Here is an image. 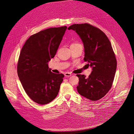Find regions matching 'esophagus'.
Instances as JSON below:
<instances>
[{"label":"esophagus","mask_w":134,"mask_h":134,"mask_svg":"<svg viewBox=\"0 0 134 134\" xmlns=\"http://www.w3.org/2000/svg\"><path fill=\"white\" fill-rule=\"evenodd\" d=\"M71 75H72V74L69 73V72H66V73H65V76H67V77H69V76H71Z\"/></svg>","instance_id":"1"}]
</instances>
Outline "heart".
I'll return each mask as SVG.
<instances>
[{
	"label": "heart",
	"mask_w": 134,
	"mask_h": 134,
	"mask_svg": "<svg viewBox=\"0 0 134 134\" xmlns=\"http://www.w3.org/2000/svg\"><path fill=\"white\" fill-rule=\"evenodd\" d=\"M79 45H81V44H79V43H72L71 44V46H70V47H74V46H79Z\"/></svg>",
	"instance_id": "obj_1"
}]
</instances>
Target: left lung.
Listing matches in <instances>:
<instances>
[{
  "label": "left lung",
  "mask_w": 134,
  "mask_h": 134,
  "mask_svg": "<svg viewBox=\"0 0 134 134\" xmlns=\"http://www.w3.org/2000/svg\"><path fill=\"white\" fill-rule=\"evenodd\" d=\"M68 30H73L82 40L84 49V61L92 67L87 78L77 74L79 93L87 99L97 101L104 97L111 89L117 68V60L110 41L99 28L88 23L74 24Z\"/></svg>",
  "instance_id": "left-lung-1"
}]
</instances>
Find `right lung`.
<instances>
[{
    "label": "right lung",
    "mask_w": 134,
    "mask_h": 134,
    "mask_svg": "<svg viewBox=\"0 0 134 134\" xmlns=\"http://www.w3.org/2000/svg\"><path fill=\"white\" fill-rule=\"evenodd\" d=\"M67 26L51 27L31 35L20 51L17 63L19 79L26 93L41 105L58 94L64 75L52 73L48 63L53 58Z\"/></svg>",
    "instance_id": "obj_1"
}]
</instances>
